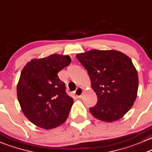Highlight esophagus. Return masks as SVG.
<instances>
[{"label": "esophagus", "instance_id": "1", "mask_svg": "<svg viewBox=\"0 0 152 152\" xmlns=\"http://www.w3.org/2000/svg\"><path fill=\"white\" fill-rule=\"evenodd\" d=\"M82 93H83V89L82 88H78L76 91H74V94L77 97L80 98L82 95Z\"/></svg>", "mask_w": 152, "mask_h": 152}]
</instances>
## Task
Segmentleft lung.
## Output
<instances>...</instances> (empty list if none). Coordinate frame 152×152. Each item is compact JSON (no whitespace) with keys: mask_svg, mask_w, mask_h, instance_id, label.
Instances as JSON below:
<instances>
[{"mask_svg":"<svg viewBox=\"0 0 152 152\" xmlns=\"http://www.w3.org/2000/svg\"><path fill=\"white\" fill-rule=\"evenodd\" d=\"M76 58L88 71L97 103L90 107L94 117L104 122L122 118L137 98L138 75L130 58L117 50H93Z\"/></svg>","mask_w":152,"mask_h":152,"instance_id":"left-lung-1","label":"left lung"}]
</instances>
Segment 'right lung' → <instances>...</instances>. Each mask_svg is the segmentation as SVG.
<instances>
[{
    "label": "right lung",
    "instance_id": "obj_1",
    "mask_svg": "<svg viewBox=\"0 0 152 152\" xmlns=\"http://www.w3.org/2000/svg\"><path fill=\"white\" fill-rule=\"evenodd\" d=\"M71 62L69 56L53 54L32 59L20 73L17 95L22 111L35 126L51 129L64 123L73 103L58 73Z\"/></svg>",
    "mask_w": 152,
    "mask_h": 152
}]
</instances>
